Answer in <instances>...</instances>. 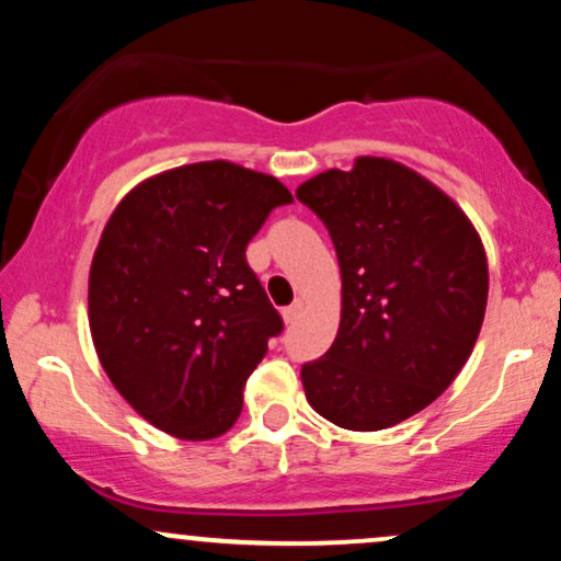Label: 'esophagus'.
I'll return each mask as SVG.
<instances>
[{
  "instance_id": "34e87169",
  "label": "esophagus",
  "mask_w": 561,
  "mask_h": 561,
  "mask_svg": "<svg viewBox=\"0 0 561 561\" xmlns=\"http://www.w3.org/2000/svg\"><path fill=\"white\" fill-rule=\"evenodd\" d=\"M300 313H302V302H300V300H295L293 306H289V308H285V311H282V317H285V324H295V321L300 319Z\"/></svg>"
}]
</instances>
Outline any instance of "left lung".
Returning <instances> with one entry per match:
<instances>
[{"instance_id":"obj_1","label":"left lung","mask_w":561,"mask_h":561,"mask_svg":"<svg viewBox=\"0 0 561 561\" xmlns=\"http://www.w3.org/2000/svg\"><path fill=\"white\" fill-rule=\"evenodd\" d=\"M337 250L340 330L302 364L308 403L332 424L375 433L454 382L485 319L488 259L465 210L422 173L356 158L298 186Z\"/></svg>"}]
</instances>
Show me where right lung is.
Returning a JSON list of instances; mask_svg holds the SVG:
<instances>
[{
  "mask_svg": "<svg viewBox=\"0 0 561 561\" xmlns=\"http://www.w3.org/2000/svg\"><path fill=\"white\" fill-rule=\"evenodd\" d=\"M279 179L229 160L145 179L115 205L89 268V330L128 405L182 440L224 435L282 317L244 248Z\"/></svg>",
  "mask_w": 561,
  "mask_h": 561,
  "instance_id": "add662e5",
  "label": "right lung"
}]
</instances>
